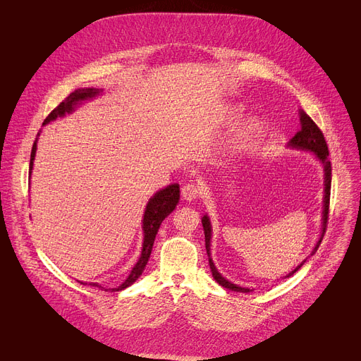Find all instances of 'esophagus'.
Here are the masks:
<instances>
[{
	"label": "esophagus",
	"mask_w": 361,
	"mask_h": 361,
	"mask_svg": "<svg viewBox=\"0 0 361 361\" xmlns=\"http://www.w3.org/2000/svg\"><path fill=\"white\" fill-rule=\"evenodd\" d=\"M181 194H183V197H184L185 200H190V202H191V200H194V199H197L199 195L202 194V188H200V185H199L197 183L190 181V183H187V184L183 185Z\"/></svg>",
	"instance_id": "1"
}]
</instances>
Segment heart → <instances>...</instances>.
Here are the masks:
<instances>
[{"label": "heart", "instance_id": "heart-1", "mask_svg": "<svg viewBox=\"0 0 361 361\" xmlns=\"http://www.w3.org/2000/svg\"><path fill=\"white\" fill-rule=\"evenodd\" d=\"M256 129H257L256 123H255V122H249L247 125L243 126L242 133H240V138H242V140H249V138H252V137L256 134Z\"/></svg>", "mask_w": 361, "mask_h": 361}]
</instances>
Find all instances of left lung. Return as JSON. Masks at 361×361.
I'll return each mask as SVG.
<instances>
[{
  "label": "left lung",
  "mask_w": 361,
  "mask_h": 361,
  "mask_svg": "<svg viewBox=\"0 0 361 361\" xmlns=\"http://www.w3.org/2000/svg\"><path fill=\"white\" fill-rule=\"evenodd\" d=\"M289 145L290 147H295V148H300V149H307V151H311L314 152L319 161L322 162L324 166V176H325V197H324V212H322V233H321V238L317 243V246L314 247L312 253L317 252V249L321 245V240L325 235V231H326V224H329V212H330V194H331V162L329 159V147H326V142H325V138H324V134L322 130L318 128V125L304 112L301 111V129L298 130L297 134H295V137L289 141ZM203 228H204V239H206V249H207V255H209V264H210V269H212V274H213V278L219 282V285H221L223 288H227V289H232V290H238V292H249L250 289L247 288H242V286H238L232 282H228L227 279H224L216 269L213 260L210 257V238H212V226H210V221H209V217L204 216L203 220ZM305 262V260H304ZM302 264L292 271L289 276H292L295 272H297L302 265Z\"/></svg>",
  "instance_id": "left-lung-1"
}]
</instances>
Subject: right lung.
<instances>
[{"label": "right lung", "mask_w": 361, "mask_h": 361, "mask_svg": "<svg viewBox=\"0 0 361 361\" xmlns=\"http://www.w3.org/2000/svg\"><path fill=\"white\" fill-rule=\"evenodd\" d=\"M99 92H101L99 89H93V87L78 89V90L72 92L66 97V99H64L60 105H57L49 114V116L43 122V125L49 123L50 121L56 119L57 116H63L66 112H72L73 106L76 104H79L80 101L89 99V97H93L94 94H97ZM36 148H37V144L35 141V144H32V148H31V155H30V174H31V169H32V161H35V155H36ZM178 199H180V187H178V184H173V185H169L167 188L159 190L154 195V197L148 202L147 209H145V214H144V221H142V224H144L142 226L144 227V245H142L141 257L137 262V265L134 267V269L130 271L126 281L122 285H119L118 288H114L112 290H122V289L128 288L129 285H133L140 278V275L142 274V271L147 265V262L149 259V255H151V250H152V245H154V240H155V235H157L158 228H159V224L162 223L164 219H166L176 209V206L178 203ZM93 285L97 286V288H102L101 285H97V283H93ZM102 289L108 290L106 288H102Z\"/></svg>", "instance_id": "1"}]
</instances>
